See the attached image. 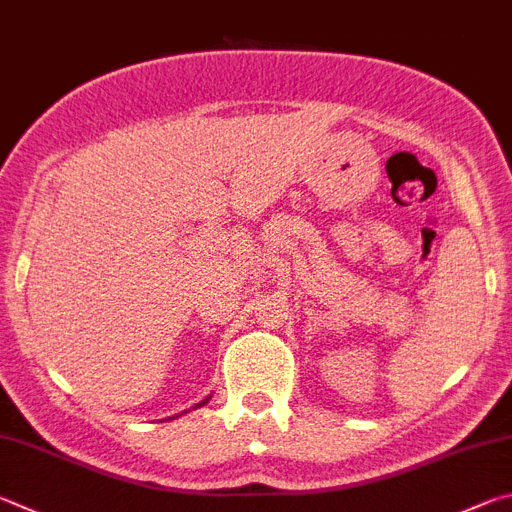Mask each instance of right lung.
<instances>
[{"mask_svg":"<svg viewBox=\"0 0 512 512\" xmlns=\"http://www.w3.org/2000/svg\"><path fill=\"white\" fill-rule=\"evenodd\" d=\"M210 398H212V396H208V398H203V401H201V403H197V405H194V407H201V405H206V403L210 401ZM176 416H181V414H176ZM176 416H170V418H167V421H172V418H176Z\"/></svg>","mask_w":512,"mask_h":512,"instance_id":"1","label":"right lung"}]
</instances>
